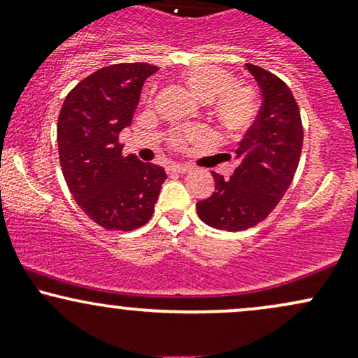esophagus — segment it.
Here are the masks:
<instances>
[{
	"instance_id": "obj_1",
	"label": "esophagus",
	"mask_w": 358,
	"mask_h": 358,
	"mask_svg": "<svg viewBox=\"0 0 358 358\" xmlns=\"http://www.w3.org/2000/svg\"><path fill=\"white\" fill-rule=\"evenodd\" d=\"M168 170L175 171V173H188V171H192V166H188V165H170Z\"/></svg>"
}]
</instances>
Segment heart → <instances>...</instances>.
Returning a JSON list of instances; mask_svg holds the SVG:
<instances>
[{
  "mask_svg": "<svg viewBox=\"0 0 358 358\" xmlns=\"http://www.w3.org/2000/svg\"><path fill=\"white\" fill-rule=\"evenodd\" d=\"M183 80L203 101L210 102L212 114L225 131L241 134L252 127L259 116V94L254 85L234 79L232 72L213 64H199L183 72ZM203 136L199 126L180 127L168 138L173 150H183L192 139Z\"/></svg>",
  "mask_w": 358,
  "mask_h": 358,
  "instance_id": "heart-1",
  "label": "heart"
}]
</instances>
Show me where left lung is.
<instances>
[{
    "instance_id": "1",
    "label": "left lung",
    "mask_w": 358,
    "mask_h": 358,
    "mask_svg": "<svg viewBox=\"0 0 358 358\" xmlns=\"http://www.w3.org/2000/svg\"><path fill=\"white\" fill-rule=\"evenodd\" d=\"M262 90V106L252 127L236 150L231 178L212 171L215 192L196 203L205 224L222 231H245L262 222L281 202L299 163L303 124L298 102L286 82L248 64Z\"/></svg>"
}]
</instances>
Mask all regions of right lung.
I'll return each mask as SVG.
<instances>
[{
  "label": "right lung",
  "instance_id": "1",
  "mask_svg": "<svg viewBox=\"0 0 358 358\" xmlns=\"http://www.w3.org/2000/svg\"><path fill=\"white\" fill-rule=\"evenodd\" d=\"M156 65L113 64L80 80L65 97L57 124L60 166L89 219L108 231H134L155 212L166 173L122 155L119 134L131 124L145 80Z\"/></svg>",
  "mask_w": 358,
  "mask_h": 358
}]
</instances>
